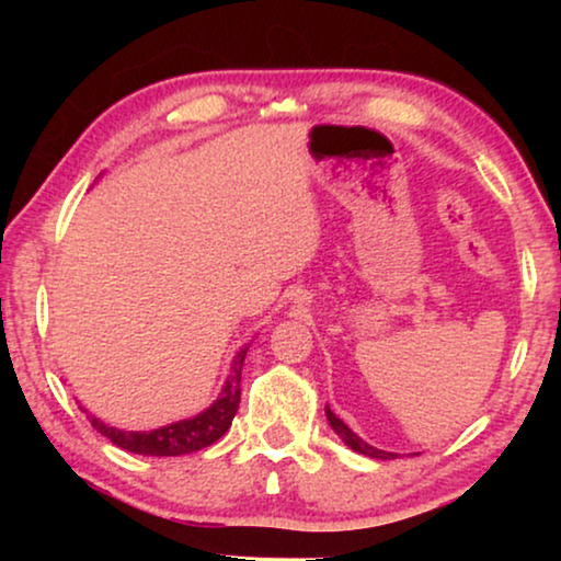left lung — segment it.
<instances>
[{
	"label": "left lung",
	"instance_id": "8db88e82",
	"mask_svg": "<svg viewBox=\"0 0 561 561\" xmlns=\"http://www.w3.org/2000/svg\"><path fill=\"white\" fill-rule=\"evenodd\" d=\"M327 419H329V424H332V428L336 434L342 436L344 439V444H347L350 449H355V451H359V455H365V457H375V459H390L393 455H390V451H382V449H375V447H370V444L367 442H363L359 439L357 434H352L350 428H347V424H344L342 419H336L332 411L327 409Z\"/></svg>",
	"mask_w": 561,
	"mask_h": 561
}]
</instances>
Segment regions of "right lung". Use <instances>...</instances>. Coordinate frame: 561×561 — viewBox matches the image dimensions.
I'll return each mask as SVG.
<instances>
[{"label":"right lung","mask_w":561,"mask_h":561,"mask_svg":"<svg viewBox=\"0 0 561 561\" xmlns=\"http://www.w3.org/2000/svg\"><path fill=\"white\" fill-rule=\"evenodd\" d=\"M244 355H248V347L240 350V355L234 357L232 373H229L219 401L194 419L156 428V432H119V428L106 426L94 416H91V426H94L99 434H104L106 439L117 444V447L135 451V455L179 457V455H188V451L209 447V444L217 442L219 436H225L227 428L232 426L237 409H240V380H242Z\"/></svg>","instance_id":"1"}]
</instances>
